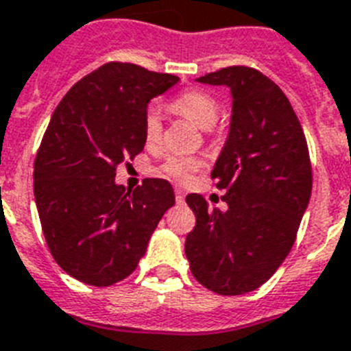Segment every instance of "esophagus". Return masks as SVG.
<instances>
[{
  "instance_id": "1",
  "label": "esophagus",
  "mask_w": 351,
  "mask_h": 351,
  "mask_svg": "<svg viewBox=\"0 0 351 351\" xmlns=\"http://www.w3.org/2000/svg\"><path fill=\"white\" fill-rule=\"evenodd\" d=\"M175 197H176V201H178V203H184L185 193L182 191V189H175Z\"/></svg>"
}]
</instances>
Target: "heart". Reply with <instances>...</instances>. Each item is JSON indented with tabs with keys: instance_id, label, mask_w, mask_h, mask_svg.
Masks as SVG:
<instances>
[{
	"instance_id": "1",
	"label": "heart",
	"mask_w": 351,
	"mask_h": 351,
	"mask_svg": "<svg viewBox=\"0 0 351 351\" xmlns=\"http://www.w3.org/2000/svg\"><path fill=\"white\" fill-rule=\"evenodd\" d=\"M169 108L182 117L189 118L191 121L199 127V129H212L219 118V104L210 93L201 90H187L180 93L178 97L169 102ZM143 130H145V139L148 145H157L162 138V118L155 106H150L145 112V121H143ZM199 158L184 157V155H171L166 158L162 164V171L167 176L185 182L193 176L201 167Z\"/></svg>"
}]
</instances>
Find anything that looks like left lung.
Returning <instances> with one entry per match:
<instances>
[{
    "label": "left lung",
    "instance_id": "1",
    "mask_svg": "<svg viewBox=\"0 0 351 351\" xmlns=\"http://www.w3.org/2000/svg\"><path fill=\"white\" fill-rule=\"evenodd\" d=\"M233 97L228 139L212 178L228 193L226 210L189 194L196 226L185 256L196 281L219 295H242L274 276L293 247L313 189L302 125L282 90L249 66L196 79Z\"/></svg>",
    "mask_w": 351,
    "mask_h": 351
}]
</instances>
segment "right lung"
<instances>
[{
	"label": "right lung",
	"mask_w": 351,
	"mask_h": 351,
	"mask_svg": "<svg viewBox=\"0 0 351 351\" xmlns=\"http://www.w3.org/2000/svg\"><path fill=\"white\" fill-rule=\"evenodd\" d=\"M180 79L111 62L58 104L35 158L33 191L47 247L69 276L111 286L136 270L152 233L175 205L171 184L146 178L129 191L117 167L145 148V112Z\"/></svg>",
	"instance_id": "obj_1"
}]
</instances>
